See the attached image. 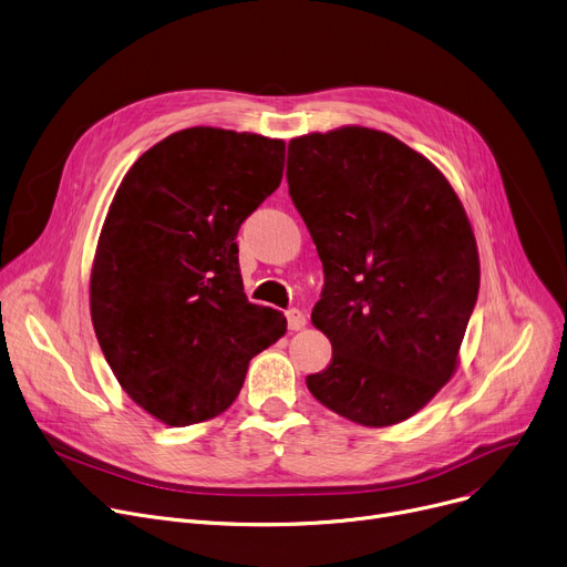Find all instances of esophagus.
<instances>
[{
	"mask_svg": "<svg viewBox=\"0 0 567 567\" xmlns=\"http://www.w3.org/2000/svg\"><path fill=\"white\" fill-rule=\"evenodd\" d=\"M286 320H288V329H292V331L302 329L307 324V316L299 311V309H288L286 311Z\"/></svg>",
	"mask_w": 567,
	"mask_h": 567,
	"instance_id": "34e87169",
	"label": "esophagus"
}]
</instances>
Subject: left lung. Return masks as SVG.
<instances>
[{
  "instance_id": "8db88e82",
  "label": "left lung",
  "mask_w": 567,
  "mask_h": 567,
  "mask_svg": "<svg viewBox=\"0 0 567 567\" xmlns=\"http://www.w3.org/2000/svg\"><path fill=\"white\" fill-rule=\"evenodd\" d=\"M286 178L324 272L311 320L331 361L307 386L354 423H401L455 371L481 284L470 219L435 164L369 127L292 140Z\"/></svg>"
}]
</instances>
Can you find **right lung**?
Listing matches in <instances>:
<instances>
[{
    "mask_svg": "<svg viewBox=\"0 0 567 567\" xmlns=\"http://www.w3.org/2000/svg\"><path fill=\"white\" fill-rule=\"evenodd\" d=\"M286 144L187 127L148 148L110 206L91 272V320L125 393L189 425L236 401L251 357L286 318L251 305L238 230L284 176Z\"/></svg>",
    "mask_w": 567,
    "mask_h": 567,
    "instance_id": "obj_1",
    "label": "right lung"
}]
</instances>
